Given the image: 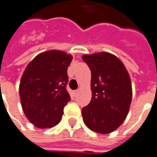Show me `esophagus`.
Listing matches in <instances>:
<instances>
[{"label": "esophagus", "instance_id": "esophagus-1", "mask_svg": "<svg viewBox=\"0 0 157 157\" xmlns=\"http://www.w3.org/2000/svg\"><path fill=\"white\" fill-rule=\"evenodd\" d=\"M73 93H74V95H76V94L78 93V90H75L74 92H73Z\"/></svg>", "mask_w": 157, "mask_h": 157}]
</instances>
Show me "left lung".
<instances>
[{
    "label": "left lung",
    "mask_w": 157,
    "mask_h": 157,
    "mask_svg": "<svg viewBox=\"0 0 157 157\" xmlns=\"http://www.w3.org/2000/svg\"><path fill=\"white\" fill-rule=\"evenodd\" d=\"M91 71L92 98L82 109L85 125L109 134L123 123L132 101V85L123 63L107 52L83 56Z\"/></svg>",
    "instance_id": "8db88e82"
}]
</instances>
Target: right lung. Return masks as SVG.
<instances>
[{
	"mask_svg": "<svg viewBox=\"0 0 157 157\" xmlns=\"http://www.w3.org/2000/svg\"><path fill=\"white\" fill-rule=\"evenodd\" d=\"M72 60L66 52L49 51L36 56L26 67L20 81V100L34 126L52 128L62 119L63 108L71 101L67 84Z\"/></svg>",
	"mask_w": 157,
	"mask_h": 157,
	"instance_id": "right-lung-1",
	"label": "right lung"
}]
</instances>
